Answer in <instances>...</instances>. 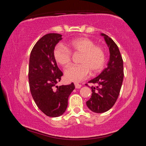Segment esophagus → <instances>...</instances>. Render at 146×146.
I'll return each instance as SVG.
<instances>
[{
    "instance_id": "obj_1",
    "label": "esophagus",
    "mask_w": 146,
    "mask_h": 146,
    "mask_svg": "<svg viewBox=\"0 0 146 146\" xmlns=\"http://www.w3.org/2000/svg\"><path fill=\"white\" fill-rule=\"evenodd\" d=\"M75 86L76 89H79L81 88V86H81V84H79L78 83H75Z\"/></svg>"
}]
</instances>
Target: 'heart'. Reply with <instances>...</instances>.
Segmentation results:
<instances>
[{
    "instance_id": "heart-1",
    "label": "heart",
    "mask_w": 146,
    "mask_h": 146,
    "mask_svg": "<svg viewBox=\"0 0 146 146\" xmlns=\"http://www.w3.org/2000/svg\"><path fill=\"white\" fill-rule=\"evenodd\" d=\"M68 47L62 44L56 45L53 49V56L56 62L64 67L70 65L71 53H81L78 65L70 66L65 71L68 80L80 82L87 78L90 73H96L104 68L106 62V52L102 46L95 45L91 39L77 38L68 42Z\"/></svg>"
}]
</instances>
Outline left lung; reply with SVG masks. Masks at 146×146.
<instances>
[{
	"label": "left lung",
	"instance_id": "8db88e82",
	"mask_svg": "<svg viewBox=\"0 0 146 146\" xmlns=\"http://www.w3.org/2000/svg\"><path fill=\"white\" fill-rule=\"evenodd\" d=\"M104 36L110 52L108 67L97 77L90 80L95 86L90 87L92 95L86 102L88 108L97 113H104L110 110L117 101L120 94L123 79V60L116 43L104 33ZM88 86V84H86Z\"/></svg>",
	"mask_w": 146,
	"mask_h": 146
}]
</instances>
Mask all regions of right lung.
<instances>
[{"label": "right lung", "instance_id": "right-lung-1", "mask_svg": "<svg viewBox=\"0 0 146 146\" xmlns=\"http://www.w3.org/2000/svg\"><path fill=\"white\" fill-rule=\"evenodd\" d=\"M62 35L49 33L39 39L32 49L29 57L28 78L29 89L35 102L42 112L57 117L65 112L68 98L75 85L56 86L63 73L58 68L53 49Z\"/></svg>", "mask_w": 146, "mask_h": 146}]
</instances>
